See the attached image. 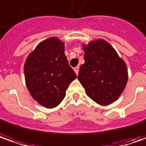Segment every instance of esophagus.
I'll use <instances>...</instances> for the list:
<instances>
[{"mask_svg": "<svg viewBox=\"0 0 146 146\" xmlns=\"http://www.w3.org/2000/svg\"><path fill=\"white\" fill-rule=\"evenodd\" d=\"M73 69H74V71H75L76 74L78 75V73H79V67H75V68H73Z\"/></svg>", "mask_w": 146, "mask_h": 146, "instance_id": "34e87169", "label": "esophagus"}]
</instances>
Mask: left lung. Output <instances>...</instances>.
<instances>
[{
  "mask_svg": "<svg viewBox=\"0 0 146 146\" xmlns=\"http://www.w3.org/2000/svg\"><path fill=\"white\" fill-rule=\"evenodd\" d=\"M82 47L85 63L80 67L78 80L93 101L103 106L109 105L120 96L126 86V64L103 39L91 41Z\"/></svg>",
  "mask_w": 146,
  "mask_h": 146,
  "instance_id": "8db88e82",
  "label": "left lung"
}]
</instances>
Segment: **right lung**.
<instances>
[{"label": "right lung", "mask_w": 146, "mask_h": 146, "mask_svg": "<svg viewBox=\"0 0 146 146\" xmlns=\"http://www.w3.org/2000/svg\"><path fill=\"white\" fill-rule=\"evenodd\" d=\"M24 73L31 95L46 108L61 103L69 84L77 78L64 54V43L56 37L43 40L30 53Z\"/></svg>", "instance_id": "1"}]
</instances>
